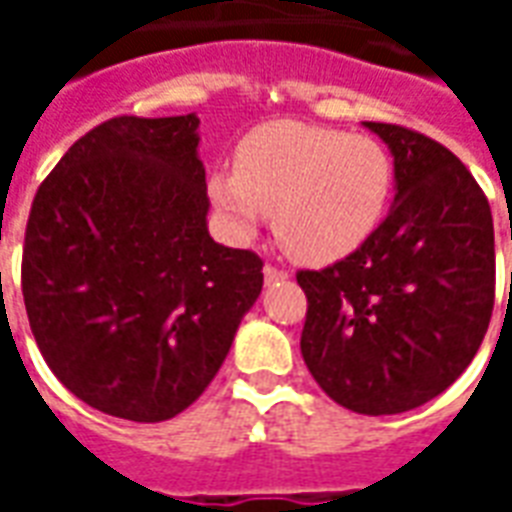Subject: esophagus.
<instances>
[{"label":"esophagus","instance_id":"esophagus-1","mask_svg":"<svg viewBox=\"0 0 512 512\" xmlns=\"http://www.w3.org/2000/svg\"><path fill=\"white\" fill-rule=\"evenodd\" d=\"M263 277H266V282H268V285H271V282H279V279H288L290 274H288V271H285V268L271 266V263H268V266L263 268Z\"/></svg>","mask_w":512,"mask_h":512}]
</instances>
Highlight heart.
I'll use <instances>...</instances> for the list:
<instances>
[{"instance_id":"b5f03b06","label":"heart","mask_w":512,"mask_h":512,"mask_svg":"<svg viewBox=\"0 0 512 512\" xmlns=\"http://www.w3.org/2000/svg\"><path fill=\"white\" fill-rule=\"evenodd\" d=\"M208 191L235 235H255L266 213H274L282 249L323 266L376 233L392 194V158L370 136L268 123L246 136L235 172H216Z\"/></svg>"}]
</instances>
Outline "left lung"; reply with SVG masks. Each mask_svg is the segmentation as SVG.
I'll use <instances>...</instances> for the list:
<instances>
[{"label":"left lung","instance_id":"obj_1","mask_svg":"<svg viewBox=\"0 0 512 512\" xmlns=\"http://www.w3.org/2000/svg\"><path fill=\"white\" fill-rule=\"evenodd\" d=\"M395 156V205L356 252L299 271L301 356L334 403L400 414L441 395L494 310V219L483 189L436 139L365 123Z\"/></svg>","mask_w":512,"mask_h":512}]
</instances>
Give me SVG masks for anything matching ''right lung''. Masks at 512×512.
I'll list each match as a JSON object with an SVG mask.
<instances>
[{"label": "right lung", "instance_id": "add662e5", "mask_svg": "<svg viewBox=\"0 0 512 512\" xmlns=\"http://www.w3.org/2000/svg\"><path fill=\"white\" fill-rule=\"evenodd\" d=\"M197 115L106 120L76 139L29 211L21 293L65 389L164 422L219 373L263 260L208 235Z\"/></svg>", "mask_w": 512, "mask_h": 512}]
</instances>
